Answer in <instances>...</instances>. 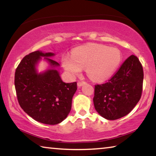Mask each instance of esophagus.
<instances>
[{"instance_id":"esophagus-1","label":"esophagus","mask_w":156,"mask_h":156,"mask_svg":"<svg viewBox=\"0 0 156 156\" xmlns=\"http://www.w3.org/2000/svg\"><path fill=\"white\" fill-rule=\"evenodd\" d=\"M86 84V83L85 82H78V83H77V84H78V86L79 87H82V86H83L84 84Z\"/></svg>"}]
</instances>
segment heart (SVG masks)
<instances>
[{
    "instance_id": "b5f03b06",
    "label": "heart",
    "mask_w": 156,
    "mask_h": 156,
    "mask_svg": "<svg viewBox=\"0 0 156 156\" xmlns=\"http://www.w3.org/2000/svg\"><path fill=\"white\" fill-rule=\"evenodd\" d=\"M122 56L115 47L98 44L76 48L72 55L62 57V64L71 77H75L85 67L89 77L95 80H105L112 76L119 66Z\"/></svg>"
}]
</instances>
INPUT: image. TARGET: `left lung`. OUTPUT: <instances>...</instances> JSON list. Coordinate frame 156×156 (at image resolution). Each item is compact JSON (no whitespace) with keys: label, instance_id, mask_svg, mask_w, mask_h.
Returning <instances> with one entry per match:
<instances>
[{"label":"left lung","instance_id":"8db88e82","mask_svg":"<svg viewBox=\"0 0 156 156\" xmlns=\"http://www.w3.org/2000/svg\"><path fill=\"white\" fill-rule=\"evenodd\" d=\"M144 73L138 58L131 55L106 83L95 86V109L107 120L127 115L140 99Z\"/></svg>","mask_w":156,"mask_h":156}]
</instances>
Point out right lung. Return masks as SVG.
<instances>
[{
    "label": "right lung",
    "instance_id": "1",
    "mask_svg": "<svg viewBox=\"0 0 156 156\" xmlns=\"http://www.w3.org/2000/svg\"><path fill=\"white\" fill-rule=\"evenodd\" d=\"M54 53L36 51L23 58L15 72V88L20 106L36 121L46 125L62 122L72 109L76 82L65 83L57 67L58 62L50 58ZM49 64L46 70L38 73V63L43 59Z\"/></svg>",
    "mask_w": 156,
    "mask_h": 156
}]
</instances>
